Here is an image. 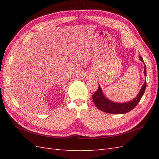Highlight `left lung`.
<instances>
[{
  "label": "left lung",
  "instance_id": "left-lung-1",
  "mask_svg": "<svg viewBox=\"0 0 159 159\" xmlns=\"http://www.w3.org/2000/svg\"><path fill=\"white\" fill-rule=\"evenodd\" d=\"M141 61H142L144 64H145V70H144V74L145 76H147V70H146V65L144 62L142 57L139 56ZM147 86V81L145 80V83L143 84L142 88L138 93L137 97L134 98L133 101H130L127 103H115L112 101L109 100L106 98L103 95L102 90L99 85L98 89L95 91L93 94L92 98L93 101L99 109L102 111L103 112L111 113V114H123L129 112L133 109L136 107V105L140 102L141 98L145 93V91Z\"/></svg>",
  "mask_w": 159,
  "mask_h": 159
}]
</instances>
